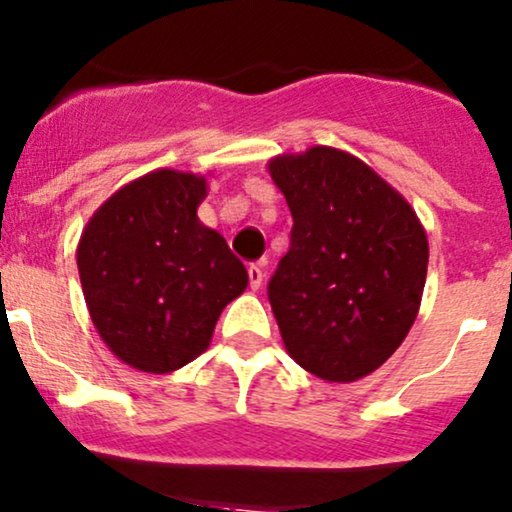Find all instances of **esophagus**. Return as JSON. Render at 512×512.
<instances>
[{"label":"esophagus","instance_id":"obj_1","mask_svg":"<svg viewBox=\"0 0 512 512\" xmlns=\"http://www.w3.org/2000/svg\"><path fill=\"white\" fill-rule=\"evenodd\" d=\"M247 279H250V289H260L262 282H265V260L252 262L247 267Z\"/></svg>","mask_w":512,"mask_h":512}]
</instances>
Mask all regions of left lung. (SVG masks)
<instances>
[{"mask_svg":"<svg viewBox=\"0 0 512 512\" xmlns=\"http://www.w3.org/2000/svg\"><path fill=\"white\" fill-rule=\"evenodd\" d=\"M269 174L294 218L289 252L267 284L286 350L325 381L362 379L418 316L425 230L396 189L342 150L274 157Z\"/></svg>","mask_w":512,"mask_h":512,"instance_id":"obj_1","label":"left lung"}]
</instances>
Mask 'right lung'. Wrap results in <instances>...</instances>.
<instances>
[{
  "instance_id": "add662e5",
  "label": "right lung",
  "mask_w": 512,
  "mask_h": 512,
  "mask_svg": "<svg viewBox=\"0 0 512 512\" xmlns=\"http://www.w3.org/2000/svg\"><path fill=\"white\" fill-rule=\"evenodd\" d=\"M206 179L160 170L126 184L84 228L77 269L89 316L121 362L167 374L209 347L247 286L243 262L196 218Z\"/></svg>"
}]
</instances>
